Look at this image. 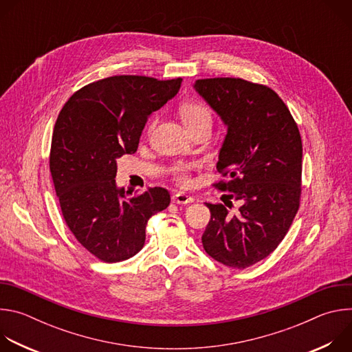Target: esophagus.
Here are the masks:
<instances>
[{
  "label": "esophagus",
  "mask_w": 352,
  "mask_h": 352,
  "mask_svg": "<svg viewBox=\"0 0 352 352\" xmlns=\"http://www.w3.org/2000/svg\"><path fill=\"white\" fill-rule=\"evenodd\" d=\"M173 202L177 204V205H188V204H192L193 202V197L192 196H188L182 192H178L173 196Z\"/></svg>",
  "instance_id": "esophagus-1"
}]
</instances>
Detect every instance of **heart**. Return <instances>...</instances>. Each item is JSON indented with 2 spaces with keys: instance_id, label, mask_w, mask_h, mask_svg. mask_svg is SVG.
Here are the masks:
<instances>
[{
  "instance_id": "heart-1",
  "label": "heart",
  "mask_w": 352,
  "mask_h": 352,
  "mask_svg": "<svg viewBox=\"0 0 352 352\" xmlns=\"http://www.w3.org/2000/svg\"><path fill=\"white\" fill-rule=\"evenodd\" d=\"M179 116L184 121V124L188 126V129L199 125V124H210L212 121V114L210 110L206 104L200 103V102H186L179 107ZM190 166L184 164V163H178L173 167L171 173L175 178L177 182H179L181 185H188L189 184V171H190Z\"/></svg>"
}]
</instances>
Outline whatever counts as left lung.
<instances>
[{"mask_svg": "<svg viewBox=\"0 0 352 352\" xmlns=\"http://www.w3.org/2000/svg\"><path fill=\"white\" fill-rule=\"evenodd\" d=\"M217 113L227 135L217 171L219 182L241 204L236 213L206 204L210 221L202 235L206 254L234 269L267 258L283 241L298 212L302 174V142L278 94L239 78L199 79L193 85ZM226 204V202H224Z\"/></svg>", "mask_w": 352, "mask_h": 352, "instance_id": "1", "label": "left lung"}]
</instances>
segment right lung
<instances>
[{
	"label": "right lung",
	"instance_id": "1",
	"mask_svg": "<svg viewBox=\"0 0 352 352\" xmlns=\"http://www.w3.org/2000/svg\"><path fill=\"white\" fill-rule=\"evenodd\" d=\"M181 82L110 76L79 89L60 111L50 171L67 226L100 261L135 256L144 245L148 219L170 205L164 188L135 196L118 188L117 159L136 152L148 117L178 93Z\"/></svg>",
	"mask_w": 352,
	"mask_h": 352
}]
</instances>
